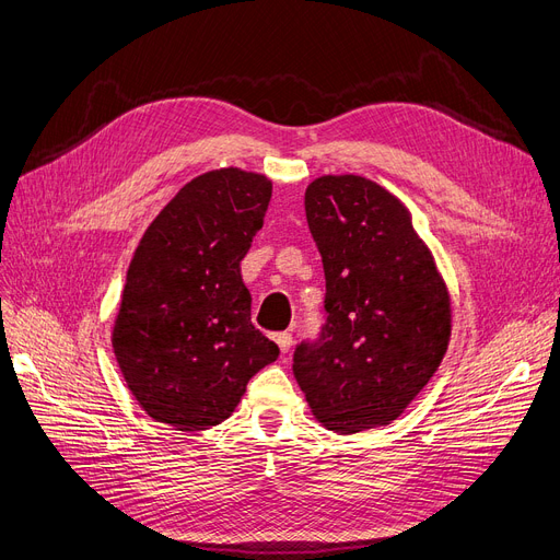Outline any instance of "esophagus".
Masks as SVG:
<instances>
[{
	"mask_svg": "<svg viewBox=\"0 0 560 560\" xmlns=\"http://www.w3.org/2000/svg\"><path fill=\"white\" fill-rule=\"evenodd\" d=\"M275 341H277L281 353H288V350H291V346H293V335L291 332H277Z\"/></svg>",
	"mask_w": 560,
	"mask_h": 560,
	"instance_id": "34e87169",
	"label": "esophagus"
}]
</instances>
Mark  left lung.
Masks as SVG:
<instances>
[{
    "label": "left lung",
    "instance_id": "obj_1",
    "mask_svg": "<svg viewBox=\"0 0 560 560\" xmlns=\"http://www.w3.org/2000/svg\"><path fill=\"white\" fill-rule=\"evenodd\" d=\"M323 256L325 325L293 371L316 420L337 433L389 424L436 374L450 343L447 285L406 205L360 175L306 186Z\"/></svg>",
    "mask_w": 560,
    "mask_h": 560
}]
</instances>
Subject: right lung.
<instances>
[{
    "mask_svg": "<svg viewBox=\"0 0 560 560\" xmlns=\"http://www.w3.org/2000/svg\"><path fill=\"white\" fill-rule=\"evenodd\" d=\"M272 182L210 171L163 207L127 272L113 350L140 408L177 431L233 416L246 383L279 358L252 323L240 262L262 228Z\"/></svg>",
    "mask_w": 560,
    "mask_h": 560,
    "instance_id": "add662e5",
    "label": "right lung"
}]
</instances>
